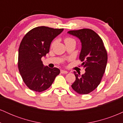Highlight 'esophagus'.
I'll return each mask as SVG.
<instances>
[{
  "mask_svg": "<svg viewBox=\"0 0 123 123\" xmlns=\"http://www.w3.org/2000/svg\"><path fill=\"white\" fill-rule=\"evenodd\" d=\"M61 73H62V74H66V73H68V72L66 71V70H61Z\"/></svg>",
  "mask_w": 123,
  "mask_h": 123,
  "instance_id": "1",
  "label": "esophagus"
}]
</instances>
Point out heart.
<instances>
[{
	"label": "heart",
	"mask_w": 123,
	"mask_h": 123,
	"mask_svg": "<svg viewBox=\"0 0 123 123\" xmlns=\"http://www.w3.org/2000/svg\"><path fill=\"white\" fill-rule=\"evenodd\" d=\"M64 42H65V43L66 44L68 43H70V42H75V40H74V39H73V38H72L70 37H66L65 38ZM55 42V41H53V42H52L51 44V47H53V46H54Z\"/></svg>",
	"instance_id": "obj_1"
}]
</instances>
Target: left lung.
<instances>
[{"instance_id": "1", "label": "left lung", "mask_w": 123, "mask_h": 123, "mask_svg": "<svg viewBox=\"0 0 123 123\" xmlns=\"http://www.w3.org/2000/svg\"><path fill=\"white\" fill-rule=\"evenodd\" d=\"M68 33L81 41L79 59L86 71L82 75L74 72L76 80L71 86L78 94H89L98 87L105 73L108 61L106 50L102 39L92 29L70 31Z\"/></svg>"}]
</instances>
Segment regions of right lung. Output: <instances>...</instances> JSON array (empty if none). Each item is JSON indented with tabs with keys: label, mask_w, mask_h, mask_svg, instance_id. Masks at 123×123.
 I'll return each instance as SVG.
<instances>
[{
	"label": "right lung",
	"mask_w": 123,
	"mask_h": 123,
	"mask_svg": "<svg viewBox=\"0 0 123 123\" xmlns=\"http://www.w3.org/2000/svg\"><path fill=\"white\" fill-rule=\"evenodd\" d=\"M63 30L42 26L31 29L21 41L18 67L24 82L31 90L45 91L51 86L60 70L44 66L42 57L49 52L51 42Z\"/></svg>",
	"instance_id": "add662e5"
}]
</instances>
